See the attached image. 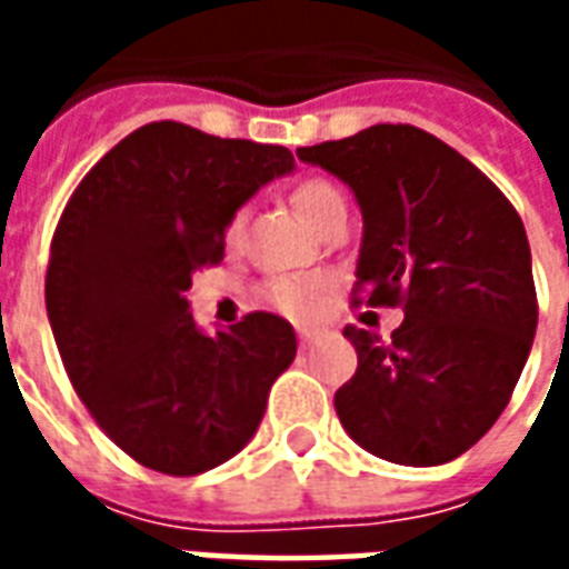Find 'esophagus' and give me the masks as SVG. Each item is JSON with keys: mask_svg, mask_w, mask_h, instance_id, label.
<instances>
[{"mask_svg": "<svg viewBox=\"0 0 569 569\" xmlns=\"http://www.w3.org/2000/svg\"><path fill=\"white\" fill-rule=\"evenodd\" d=\"M320 329H298V341H301V345L305 347H310L313 345V341H320Z\"/></svg>", "mask_w": 569, "mask_h": 569, "instance_id": "1", "label": "esophagus"}]
</instances>
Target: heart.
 I'll list each match as a JSON object with an SVG mask.
<instances>
[{
    "label": "heart",
    "instance_id": "obj_1",
    "mask_svg": "<svg viewBox=\"0 0 569 569\" xmlns=\"http://www.w3.org/2000/svg\"><path fill=\"white\" fill-rule=\"evenodd\" d=\"M292 200H296V210L301 212V219L313 224V228L335 207H345L341 188L326 182V179H308V182H301L296 188ZM237 228H240V219L231 224V234H234ZM322 296H326V289H322L320 280H277L271 286V301L283 313H289V317H313L322 308Z\"/></svg>",
    "mask_w": 569,
    "mask_h": 569
}]
</instances>
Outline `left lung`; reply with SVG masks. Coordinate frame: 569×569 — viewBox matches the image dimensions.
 I'll return each instance as SVG.
<instances>
[{
	"mask_svg": "<svg viewBox=\"0 0 569 569\" xmlns=\"http://www.w3.org/2000/svg\"><path fill=\"white\" fill-rule=\"evenodd\" d=\"M296 154L338 176L362 210L357 292L406 310L390 341L345 329L359 366L335 393L341 427L390 463H448L497 423L533 347L521 216L476 163L411 124Z\"/></svg>",
	"mask_w": 569,
	"mask_h": 569,
	"instance_id": "8db88e82",
	"label": "left lung"
}]
</instances>
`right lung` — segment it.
Returning <instances> with one entry per match:
<instances>
[{
    "label": "right lung",
    "instance_id": "right-lung-1",
    "mask_svg": "<svg viewBox=\"0 0 569 569\" xmlns=\"http://www.w3.org/2000/svg\"><path fill=\"white\" fill-rule=\"evenodd\" d=\"M292 151L151 121L106 151L57 222L44 305L81 402L118 448L163 476H200L256 436L296 329L249 313L200 332L186 292L219 264L224 228Z\"/></svg>",
    "mask_w": 569,
    "mask_h": 569
}]
</instances>
